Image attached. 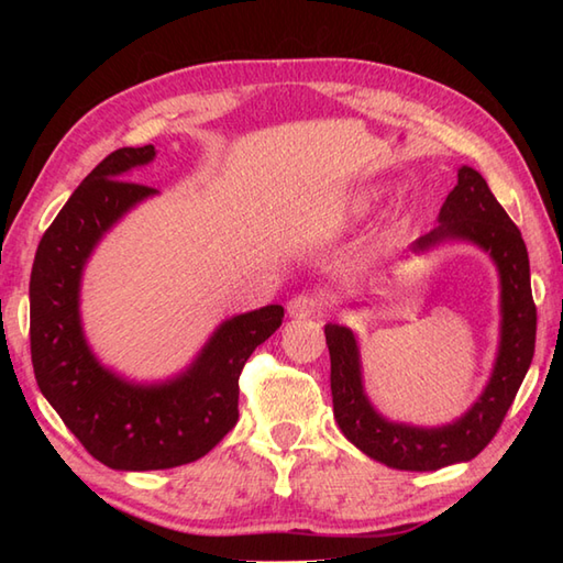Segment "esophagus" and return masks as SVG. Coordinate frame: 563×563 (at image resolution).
Returning a JSON list of instances; mask_svg holds the SVG:
<instances>
[{
    "label": "esophagus",
    "instance_id": "1",
    "mask_svg": "<svg viewBox=\"0 0 563 563\" xmlns=\"http://www.w3.org/2000/svg\"><path fill=\"white\" fill-rule=\"evenodd\" d=\"M327 309L324 297L319 292H300L290 297L288 302V314L295 319H307V317H317Z\"/></svg>",
    "mask_w": 563,
    "mask_h": 563
}]
</instances>
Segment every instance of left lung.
Wrapping results in <instances>:
<instances>
[{"label":"left lung","mask_w":563,"mask_h":563,"mask_svg":"<svg viewBox=\"0 0 563 563\" xmlns=\"http://www.w3.org/2000/svg\"><path fill=\"white\" fill-rule=\"evenodd\" d=\"M440 222L418 236L413 251H426L450 239L479 244L496 261L500 273L504 329L492 382L470 413L445 428H411L389 423L363 394L361 361L351 329L327 324L331 355L333 416L355 448L369 457L406 472H433L479 454L498 433L534 355L537 307L530 288V258L522 234L500 208L479 172L462 166L457 186L440 208Z\"/></svg>","instance_id":"obj_1"}]
</instances>
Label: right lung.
Wrapping results in <instances>:
<instances>
[{
  "instance_id": "add662e5",
  "label": "right lung",
  "mask_w": 563,
  "mask_h": 563,
  "mask_svg": "<svg viewBox=\"0 0 563 563\" xmlns=\"http://www.w3.org/2000/svg\"><path fill=\"white\" fill-rule=\"evenodd\" d=\"M154 147L111 152L47 227L31 271V361L38 387L93 460L125 472L200 460L239 418V375L285 309L268 305L214 331L186 375L157 387L118 379L93 361L79 327V275L101 234L157 190L128 181Z\"/></svg>"
}]
</instances>
